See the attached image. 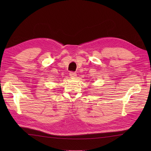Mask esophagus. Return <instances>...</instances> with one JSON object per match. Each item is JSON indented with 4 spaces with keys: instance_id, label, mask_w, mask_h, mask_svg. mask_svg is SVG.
<instances>
[{
    "instance_id": "34e87169",
    "label": "esophagus",
    "mask_w": 151,
    "mask_h": 151,
    "mask_svg": "<svg viewBox=\"0 0 151 151\" xmlns=\"http://www.w3.org/2000/svg\"><path fill=\"white\" fill-rule=\"evenodd\" d=\"M69 76H70L71 78H75L76 76V73L75 72H73V71H71L69 73Z\"/></svg>"
}]
</instances>
